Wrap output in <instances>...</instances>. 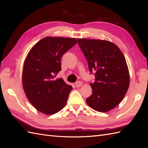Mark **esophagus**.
I'll use <instances>...</instances> for the list:
<instances>
[{
	"label": "esophagus",
	"mask_w": 148,
	"mask_h": 148,
	"mask_svg": "<svg viewBox=\"0 0 148 148\" xmlns=\"http://www.w3.org/2000/svg\"><path fill=\"white\" fill-rule=\"evenodd\" d=\"M75 86H76V87H77V88H78V87L82 86V82H76V83H75Z\"/></svg>",
	"instance_id": "obj_1"
}]
</instances>
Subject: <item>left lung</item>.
Wrapping results in <instances>:
<instances>
[{
    "label": "left lung",
    "mask_w": 148,
    "mask_h": 148,
    "mask_svg": "<svg viewBox=\"0 0 148 148\" xmlns=\"http://www.w3.org/2000/svg\"><path fill=\"white\" fill-rule=\"evenodd\" d=\"M78 42L89 71L96 72L87 104L96 111L107 112L120 104L128 91L130 73L126 60L119 47L107 40L78 38Z\"/></svg>",
    "instance_id": "1"
}]
</instances>
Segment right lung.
I'll return each instance as SVG.
<instances>
[{"instance_id": "add662e5", "label": "right lung", "mask_w": 148, "mask_h": 148, "mask_svg": "<svg viewBox=\"0 0 148 148\" xmlns=\"http://www.w3.org/2000/svg\"><path fill=\"white\" fill-rule=\"evenodd\" d=\"M77 42L75 38L46 37L33 46L25 58L24 91L31 104L44 114H54L66 104L72 87L56 75L61 70L62 55Z\"/></svg>"}]
</instances>
